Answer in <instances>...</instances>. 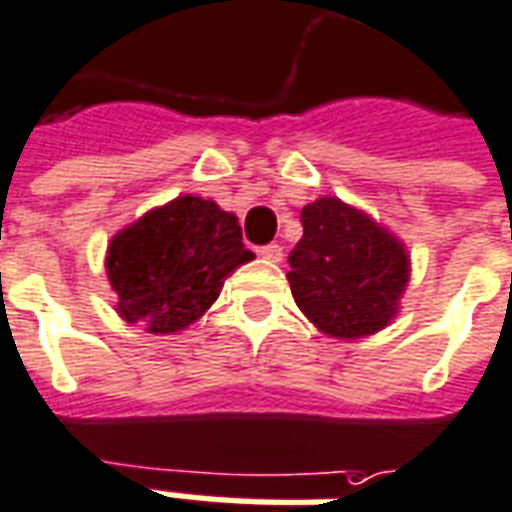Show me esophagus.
Segmentation results:
<instances>
[{
	"instance_id": "esophagus-1",
	"label": "esophagus",
	"mask_w": 512,
	"mask_h": 512,
	"mask_svg": "<svg viewBox=\"0 0 512 512\" xmlns=\"http://www.w3.org/2000/svg\"><path fill=\"white\" fill-rule=\"evenodd\" d=\"M259 256H261V259H267V261H281L283 259V248L278 245V242H270V245L259 248Z\"/></svg>"
}]
</instances>
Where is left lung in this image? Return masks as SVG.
I'll use <instances>...</instances> for the list:
<instances>
[{"label": "left lung", "instance_id": "1", "mask_svg": "<svg viewBox=\"0 0 512 512\" xmlns=\"http://www.w3.org/2000/svg\"><path fill=\"white\" fill-rule=\"evenodd\" d=\"M409 264L393 231L338 196H322L302 207V240L289 253L286 278L319 333L357 341L398 316Z\"/></svg>", "mask_w": 512, "mask_h": 512}]
</instances>
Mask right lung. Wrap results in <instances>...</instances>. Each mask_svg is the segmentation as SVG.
Segmentation results:
<instances>
[{"label": "right lung", "mask_w": 512, "mask_h": 512, "mask_svg": "<svg viewBox=\"0 0 512 512\" xmlns=\"http://www.w3.org/2000/svg\"><path fill=\"white\" fill-rule=\"evenodd\" d=\"M251 259L234 212L201 196H177L108 242L114 311L152 335L179 333L210 311L226 278Z\"/></svg>", "instance_id": "add662e5"}]
</instances>
